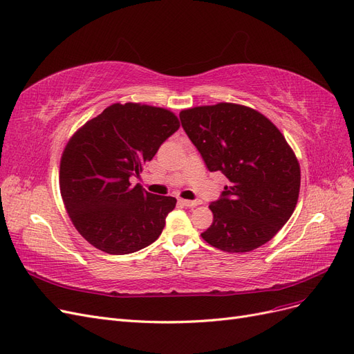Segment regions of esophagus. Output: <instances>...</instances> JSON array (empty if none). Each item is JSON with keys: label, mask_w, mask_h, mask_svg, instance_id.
I'll return each mask as SVG.
<instances>
[{"label": "esophagus", "mask_w": 354, "mask_h": 354, "mask_svg": "<svg viewBox=\"0 0 354 354\" xmlns=\"http://www.w3.org/2000/svg\"><path fill=\"white\" fill-rule=\"evenodd\" d=\"M181 203H183L185 207H189V208H192V207H196V205H201V201H187V199H181L180 201Z\"/></svg>", "instance_id": "obj_1"}]
</instances>
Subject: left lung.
Returning <instances> with one entry per match:
<instances>
[{
  "label": "left lung",
  "mask_w": 354,
  "mask_h": 354,
  "mask_svg": "<svg viewBox=\"0 0 354 354\" xmlns=\"http://www.w3.org/2000/svg\"><path fill=\"white\" fill-rule=\"evenodd\" d=\"M180 121L207 168L229 180L211 202L214 220L201 236L226 252L269 242L292 216L301 178L282 133L260 112L234 103L181 111Z\"/></svg>",
  "instance_id": "8db88e82"
}]
</instances>
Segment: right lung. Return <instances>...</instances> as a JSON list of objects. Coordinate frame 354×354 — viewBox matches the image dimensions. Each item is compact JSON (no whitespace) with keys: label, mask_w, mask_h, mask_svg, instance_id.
Instances as JSON below:
<instances>
[{"label":"right lung","mask_w":354,"mask_h":354,"mask_svg":"<svg viewBox=\"0 0 354 354\" xmlns=\"http://www.w3.org/2000/svg\"><path fill=\"white\" fill-rule=\"evenodd\" d=\"M178 127L167 109L115 103L73 134L60 160V194L85 241L124 255L159 238L177 201L149 194L130 178Z\"/></svg>","instance_id":"1"}]
</instances>
